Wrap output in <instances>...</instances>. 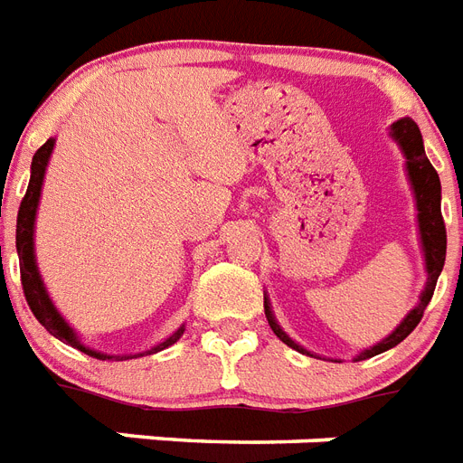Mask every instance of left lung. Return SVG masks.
I'll return each instance as SVG.
<instances>
[{"mask_svg":"<svg viewBox=\"0 0 463 463\" xmlns=\"http://www.w3.org/2000/svg\"><path fill=\"white\" fill-rule=\"evenodd\" d=\"M388 136L396 140V146L401 147V153L405 157V175H408L412 199H415V208H418V235L420 247H422V260H425V271H428V281H425V288L420 294V301L408 310V316L398 323L396 330L388 335V337H383L381 342H376V345H372V347L362 349L357 357H354V362L376 357L381 352L396 347L398 342H403L418 327L420 317H422L430 298L435 294L437 279L442 274L444 257H447V231H444L442 221V184H439V176H437L435 167L430 165L428 155H425V146H422V136H420L418 123L412 121V118H401V121L391 126ZM264 313H267V320H269L271 330H274L279 340L288 345L291 349H296V352H301V354L316 357L310 349H306L303 345H298V342L291 340L284 333V327L279 326V320L274 317V310H271V303L267 298V294H264Z\"/></svg>","mask_w":463,"mask_h":463,"instance_id":"obj_1","label":"left lung"}]
</instances>
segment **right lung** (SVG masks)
<instances>
[{
    "label": "right lung",
    "mask_w": 463,
    "mask_h": 463,
    "mask_svg": "<svg viewBox=\"0 0 463 463\" xmlns=\"http://www.w3.org/2000/svg\"><path fill=\"white\" fill-rule=\"evenodd\" d=\"M52 147H55V137H48L43 146L38 147V153L33 155V162H31V182H28L26 196L21 201L19 218H16V252H19L21 262V284H24V294H26V301L33 310V316L38 317V323L52 335L58 337L60 342H65L70 347L80 349L84 354L97 359H116V362H123V359H137L143 354H155V352H162L167 349L169 345H175L182 335H184V326H179L175 333L165 337L162 342H157L155 347L146 349V352H130V354H106V352H99V349L84 345L82 337L77 335V330L70 323H67L62 313L58 310V306L52 303L51 294L43 284V277H41V269H38V262H35V216H38V203H41V192H43V179L45 169H48V162H51Z\"/></svg>",
    "instance_id": "1"
}]
</instances>
